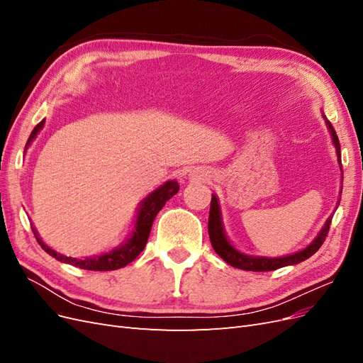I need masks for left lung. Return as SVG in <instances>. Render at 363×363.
<instances>
[{
  "instance_id": "8db88e82",
  "label": "left lung",
  "mask_w": 363,
  "mask_h": 363,
  "mask_svg": "<svg viewBox=\"0 0 363 363\" xmlns=\"http://www.w3.org/2000/svg\"><path fill=\"white\" fill-rule=\"evenodd\" d=\"M324 119H325L327 128L332 135V142L336 148L337 160L340 164V145H339L337 135H336L333 125L328 123L325 116H324ZM340 169H342V167H340ZM330 224H332V216L327 219L324 227L321 228V232L318 233V236L312 240V244H309L301 251L294 252V255L283 256V257L248 256V255H244V252L238 251L227 239L225 232H224V225H223V218H221V207H219L218 196L213 194H212V201H211V212H208V236H211V242H212L213 250L216 251V255L221 259H224L228 265H232L239 269H244V271H274V269H279L283 267L296 265V263L309 259L323 245V242L327 238L328 228H330Z\"/></svg>"
}]
</instances>
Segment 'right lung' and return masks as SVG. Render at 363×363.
Wrapping results in <instances>:
<instances>
[{"label": "right lung", "mask_w": 363, "mask_h": 363, "mask_svg": "<svg viewBox=\"0 0 363 363\" xmlns=\"http://www.w3.org/2000/svg\"><path fill=\"white\" fill-rule=\"evenodd\" d=\"M43 124H45V121H40V123L35 128H33L31 135L27 140L26 148H28L33 139L38 136ZM179 189H180L179 183L175 180H169L167 183H163L162 186H159V188L155 192H151L147 199L142 200L140 206L138 208V216H136V224H135L133 233H131V236L125 240L123 245H119L108 252H103V255H100V256L86 257V259L67 257V256L60 255V252L51 250L48 245L43 244L35 227H31V230H33V233H35L42 250H45L50 256H52L54 259H57L63 263H69V265H74V267L82 268V269H87V271L119 269V268H124L125 265H128L130 262H133L140 255L142 250L145 248L150 232H151V225H152V221H155L156 215L160 212V208L167 204V201L179 192Z\"/></svg>", "instance_id": "obj_1"}]
</instances>
